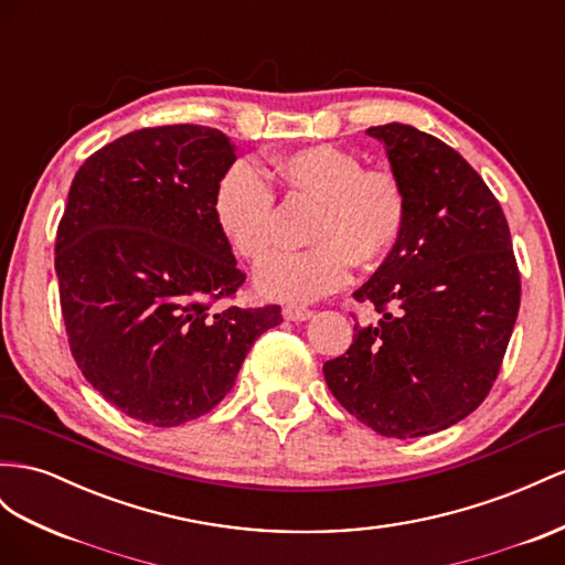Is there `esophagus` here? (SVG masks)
<instances>
[{"instance_id":"1","label":"esophagus","mask_w":565,"mask_h":565,"mask_svg":"<svg viewBox=\"0 0 565 565\" xmlns=\"http://www.w3.org/2000/svg\"><path fill=\"white\" fill-rule=\"evenodd\" d=\"M313 316V311L303 309V307H285L282 309V318L285 320H295V323H301V320H309Z\"/></svg>"}]
</instances>
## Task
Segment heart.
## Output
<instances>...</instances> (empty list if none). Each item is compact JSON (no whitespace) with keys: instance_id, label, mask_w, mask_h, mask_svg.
<instances>
[{"instance_id":"heart-1","label":"heart","mask_w":565,"mask_h":565,"mask_svg":"<svg viewBox=\"0 0 565 565\" xmlns=\"http://www.w3.org/2000/svg\"><path fill=\"white\" fill-rule=\"evenodd\" d=\"M295 194L318 204L309 227L311 249L276 252L258 264L254 285L266 299L309 303L340 289L349 266L387 256L406 225V194L392 173L365 171L344 149L318 145L276 161ZM213 218L239 256L256 262L273 245L276 196L252 163L237 161L213 190Z\"/></svg>"}]
</instances>
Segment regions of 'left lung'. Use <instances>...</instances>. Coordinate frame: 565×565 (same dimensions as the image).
I'll return each mask as SVG.
<instances>
[{
	"label": "left lung",
	"instance_id": "left-lung-1",
	"mask_svg": "<svg viewBox=\"0 0 565 565\" xmlns=\"http://www.w3.org/2000/svg\"><path fill=\"white\" fill-rule=\"evenodd\" d=\"M406 194V225L356 301L383 313L326 361L330 392L385 437H423L476 411L511 340L521 276L499 202L472 166L414 126L365 130ZM393 311L390 312L388 309Z\"/></svg>",
	"mask_w": 565,
	"mask_h": 565
}]
</instances>
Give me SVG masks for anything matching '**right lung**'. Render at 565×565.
<instances>
[{"mask_svg":"<svg viewBox=\"0 0 565 565\" xmlns=\"http://www.w3.org/2000/svg\"><path fill=\"white\" fill-rule=\"evenodd\" d=\"M206 126L135 130L75 173L54 268L68 344L85 380L126 416L173 428L233 390L280 307L213 309L245 282L213 218L235 163Z\"/></svg>","mask_w":565,"mask_h":565,"instance_id":"obj_1","label":"right lung"}]
</instances>
